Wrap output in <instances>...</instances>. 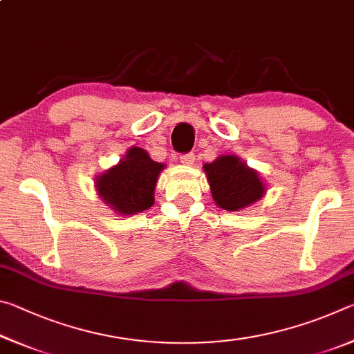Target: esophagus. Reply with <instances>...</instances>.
Returning <instances> with one entry per match:
<instances>
[{
  "instance_id": "34e87169",
  "label": "esophagus",
  "mask_w": 354,
  "mask_h": 354,
  "mask_svg": "<svg viewBox=\"0 0 354 354\" xmlns=\"http://www.w3.org/2000/svg\"><path fill=\"white\" fill-rule=\"evenodd\" d=\"M179 160H181L183 165H187V167H192L195 162V156L192 153H187V154H183L181 158H179Z\"/></svg>"
}]
</instances>
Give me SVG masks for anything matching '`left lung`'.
Returning a JSON list of instances; mask_svg holds the SVG:
<instances>
[{"instance_id": "obj_1", "label": "left lung", "mask_w": 354, "mask_h": 354, "mask_svg": "<svg viewBox=\"0 0 354 354\" xmlns=\"http://www.w3.org/2000/svg\"><path fill=\"white\" fill-rule=\"evenodd\" d=\"M211 195L218 207L230 212L242 211L266 195V183L236 154H221L203 165Z\"/></svg>"}]
</instances>
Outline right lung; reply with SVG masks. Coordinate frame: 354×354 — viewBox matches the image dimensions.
I'll return each instance as SVG.
<instances>
[{"label":"right lung","instance_id":"right-lung-1","mask_svg":"<svg viewBox=\"0 0 354 354\" xmlns=\"http://www.w3.org/2000/svg\"><path fill=\"white\" fill-rule=\"evenodd\" d=\"M165 167L143 148L131 147L118 164L95 176V189L111 211L129 217L154 205L156 184Z\"/></svg>","mask_w":354,"mask_h":354}]
</instances>
